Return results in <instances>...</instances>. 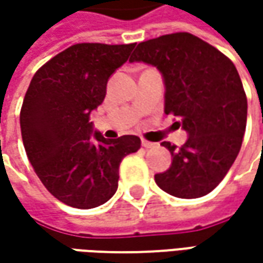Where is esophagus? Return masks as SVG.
Listing matches in <instances>:
<instances>
[{
    "instance_id": "esophagus-1",
    "label": "esophagus",
    "mask_w": 263,
    "mask_h": 263,
    "mask_svg": "<svg viewBox=\"0 0 263 263\" xmlns=\"http://www.w3.org/2000/svg\"><path fill=\"white\" fill-rule=\"evenodd\" d=\"M142 146L145 147V149H154V147H157V143H154V142H149V140H142Z\"/></svg>"
}]
</instances>
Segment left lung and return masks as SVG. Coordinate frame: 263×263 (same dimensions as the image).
Returning a JSON list of instances; mask_svg holds the SVG:
<instances>
[{"instance_id":"1","label":"left lung","mask_w":263,"mask_h":263,"mask_svg":"<svg viewBox=\"0 0 263 263\" xmlns=\"http://www.w3.org/2000/svg\"><path fill=\"white\" fill-rule=\"evenodd\" d=\"M130 61L155 66L165 82V114L189 133L171 152L167 171L155 174L164 192L202 197L222 181L236 161L248 120V98L233 61L200 37L177 32L140 42Z\"/></svg>"}]
</instances>
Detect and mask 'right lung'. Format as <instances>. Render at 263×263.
Segmentation results:
<instances>
[{"label": "right lung", "mask_w": 263, "mask_h": 263, "mask_svg": "<svg viewBox=\"0 0 263 263\" xmlns=\"http://www.w3.org/2000/svg\"><path fill=\"white\" fill-rule=\"evenodd\" d=\"M136 44H76L35 73L20 109L26 155L46 190L79 209L96 208L114 196L123 158L140 149L126 135L92 136L90 112L104 102L106 82Z\"/></svg>", "instance_id": "add662e5"}]
</instances>
